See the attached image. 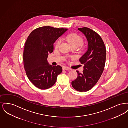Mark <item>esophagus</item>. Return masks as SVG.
Here are the masks:
<instances>
[{"label":"esophagus","mask_w":128,"mask_h":128,"mask_svg":"<svg viewBox=\"0 0 128 128\" xmlns=\"http://www.w3.org/2000/svg\"><path fill=\"white\" fill-rule=\"evenodd\" d=\"M63 70H70L71 69L68 67H64L63 68Z\"/></svg>","instance_id":"esophagus-1"}]
</instances>
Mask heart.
<instances>
[{
    "instance_id": "b5f03b06",
    "label": "heart",
    "mask_w": 128,
    "mask_h": 128,
    "mask_svg": "<svg viewBox=\"0 0 128 128\" xmlns=\"http://www.w3.org/2000/svg\"><path fill=\"white\" fill-rule=\"evenodd\" d=\"M65 39L72 47H79L83 43V39L81 37L75 34H72L65 37ZM61 43V39H58L55 44V48L58 49Z\"/></svg>"
}]
</instances>
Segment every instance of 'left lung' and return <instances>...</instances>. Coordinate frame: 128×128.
Returning <instances> with one entry per match:
<instances>
[{"mask_svg": "<svg viewBox=\"0 0 128 128\" xmlns=\"http://www.w3.org/2000/svg\"><path fill=\"white\" fill-rule=\"evenodd\" d=\"M87 38L88 46L87 52L80 59L84 64L83 73H78L77 79L72 81L73 88L80 92L91 90L96 85L103 72L106 60V49L101 36L96 32L84 27L78 28Z\"/></svg>", "mask_w": 128, "mask_h": 128, "instance_id": "1", "label": "left lung"}]
</instances>
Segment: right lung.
Listing matches in <instances>:
<instances>
[{
  "mask_svg": "<svg viewBox=\"0 0 128 128\" xmlns=\"http://www.w3.org/2000/svg\"><path fill=\"white\" fill-rule=\"evenodd\" d=\"M67 29L44 26L33 30L28 37L23 54L26 75L38 88L46 90L54 85L62 72L61 66H53L48 61L49 53L54 50V44Z\"/></svg>",
  "mask_w": 128,
  "mask_h": 128,
  "instance_id": "1",
  "label": "right lung"
}]
</instances>
